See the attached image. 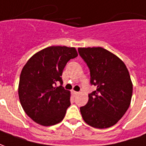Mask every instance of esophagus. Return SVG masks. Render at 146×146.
<instances>
[{"label": "esophagus", "instance_id": "1", "mask_svg": "<svg viewBox=\"0 0 146 146\" xmlns=\"http://www.w3.org/2000/svg\"><path fill=\"white\" fill-rule=\"evenodd\" d=\"M72 94H73V95H74V96H76L77 94H79V92H77V91H75V90H73V91H72Z\"/></svg>", "mask_w": 146, "mask_h": 146}]
</instances>
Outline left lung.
Masks as SVG:
<instances>
[{"label":"left lung","mask_w":146,"mask_h":146,"mask_svg":"<svg viewBox=\"0 0 146 146\" xmlns=\"http://www.w3.org/2000/svg\"><path fill=\"white\" fill-rule=\"evenodd\" d=\"M79 56L90 70L91 85L86 105L80 107L83 120L92 127L104 129L115 125L128 110L133 84L128 69L117 56L100 48H79Z\"/></svg>","instance_id":"left-lung-1"}]
</instances>
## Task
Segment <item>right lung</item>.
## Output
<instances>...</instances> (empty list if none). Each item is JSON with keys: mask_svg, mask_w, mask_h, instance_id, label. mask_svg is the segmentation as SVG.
Listing matches in <instances>:
<instances>
[{"mask_svg": "<svg viewBox=\"0 0 146 146\" xmlns=\"http://www.w3.org/2000/svg\"><path fill=\"white\" fill-rule=\"evenodd\" d=\"M77 56L75 48L52 46L33 55L23 67L20 102L27 115L38 124L48 126L63 119L71 102L61 76L67 62ZM59 82L60 86L56 87Z\"/></svg>", "mask_w": 146, "mask_h": 146, "instance_id": "1", "label": "right lung"}]
</instances>
